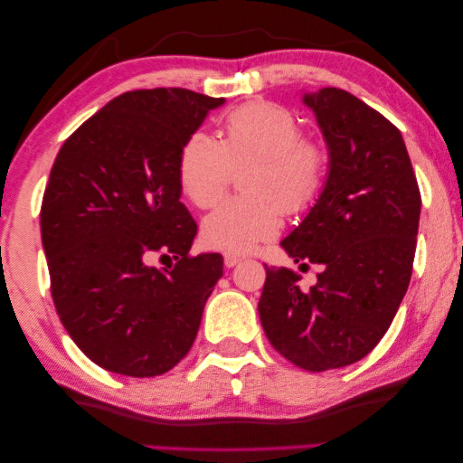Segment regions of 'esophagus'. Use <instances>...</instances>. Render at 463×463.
Returning <instances> with one entry per match:
<instances>
[{"label": "esophagus", "instance_id": "34e87169", "mask_svg": "<svg viewBox=\"0 0 463 463\" xmlns=\"http://www.w3.org/2000/svg\"><path fill=\"white\" fill-rule=\"evenodd\" d=\"M241 260H244V256H241V254H236V252H227V254L223 256V262H225V267H227V269L236 267V264H240Z\"/></svg>", "mask_w": 463, "mask_h": 463}]
</instances>
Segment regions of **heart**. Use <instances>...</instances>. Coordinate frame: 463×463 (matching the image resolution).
Listing matches in <instances>:
<instances>
[{"label": "heart", "mask_w": 463, "mask_h": 463, "mask_svg": "<svg viewBox=\"0 0 463 463\" xmlns=\"http://www.w3.org/2000/svg\"><path fill=\"white\" fill-rule=\"evenodd\" d=\"M248 162V194L222 201L204 217L201 233L211 248L248 252L275 238L285 209L303 213L320 199L332 154L326 141L303 135L291 109L252 100L227 112L222 141L196 131L182 143L176 165L180 191L194 207L209 209L230 186L233 168Z\"/></svg>", "instance_id": "b5f03b06"}]
</instances>
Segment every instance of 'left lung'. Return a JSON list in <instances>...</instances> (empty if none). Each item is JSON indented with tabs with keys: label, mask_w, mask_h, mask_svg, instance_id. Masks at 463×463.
<instances>
[{
	"label": "left lung",
	"mask_w": 463,
	"mask_h": 463,
	"mask_svg": "<svg viewBox=\"0 0 463 463\" xmlns=\"http://www.w3.org/2000/svg\"><path fill=\"white\" fill-rule=\"evenodd\" d=\"M332 164L320 199L281 246L301 267L320 264L303 291L289 269H267L259 301L264 335L306 371L353 365L388 332L412 277L420 191L402 133L338 88L307 94Z\"/></svg>",
	"instance_id": "1"
}]
</instances>
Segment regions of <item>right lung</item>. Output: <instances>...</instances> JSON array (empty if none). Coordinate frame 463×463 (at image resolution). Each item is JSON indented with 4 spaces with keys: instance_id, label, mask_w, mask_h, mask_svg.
<instances>
[{
    "instance_id": "add662e5",
    "label": "right lung",
    "mask_w": 463,
    "mask_h": 463,
    "mask_svg": "<svg viewBox=\"0 0 463 463\" xmlns=\"http://www.w3.org/2000/svg\"><path fill=\"white\" fill-rule=\"evenodd\" d=\"M223 98L184 88L117 96L59 149L41 204L51 295L73 343L112 373L154 377L186 357L222 254L193 256L178 154ZM157 253L177 260L149 268Z\"/></svg>"
}]
</instances>
